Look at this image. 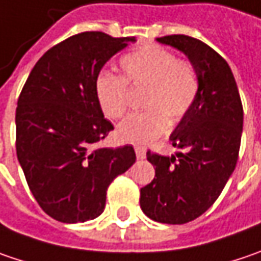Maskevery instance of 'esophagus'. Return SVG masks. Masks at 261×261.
Masks as SVG:
<instances>
[{
	"mask_svg": "<svg viewBox=\"0 0 261 261\" xmlns=\"http://www.w3.org/2000/svg\"><path fill=\"white\" fill-rule=\"evenodd\" d=\"M134 152H136V156L137 160H143L146 156V149L143 146L140 145H134Z\"/></svg>",
	"mask_w": 261,
	"mask_h": 261,
	"instance_id": "esophagus-1",
	"label": "esophagus"
}]
</instances>
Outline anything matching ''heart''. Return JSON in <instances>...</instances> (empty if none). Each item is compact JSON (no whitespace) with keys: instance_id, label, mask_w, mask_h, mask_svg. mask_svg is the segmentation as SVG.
Returning a JSON list of instances; mask_svg holds the SVG:
<instances>
[{"instance_id":"b5f03b06","label":"heart","mask_w":261,"mask_h":261,"mask_svg":"<svg viewBox=\"0 0 261 261\" xmlns=\"http://www.w3.org/2000/svg\"><path fill=\"white\" fill-rule=\"evenodd\" d=\"M122 75L101 72L94 93L103 115L121 119L128 112L130 88L146 87L143 108L147 111L127 118L116 130L121 140L149 143L192 111L199 96L201 81L191 60L177 59L173 51L156 44H145L121 56Z\"/></svg>"}]
</instances>
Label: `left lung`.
<instances>
[{
    "label": "left lung",
    "mask_w": 261,
    "mask_h": 261,
    "mask_svg": "<svg viewBox=\"0 0 261 261\" xmlns=\"http://www.w3.org/2000/svg\"><path fill=\"white\" fill-rule=\"evenodd\" d=\"M158 41L189 57L201 90L192 111L170 137L171 145L183 152L162 156L147 150L155 178L140 189V207L155 222L185 224L216 202L233 173L244 111L233 73L216 50L188 35H167Z\"/></svg>",
    "instance_id": "obj_1"
}]
</instances>
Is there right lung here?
Segmentation results:
<instances>
[{"mask_svg": "<svg viewBox=\"0 0 261 261\" xmlns=\"http://www.w3.org/2000/svg\"><path fill=\"white\" fill-rule=\"evenodd\" d=\"M133 41L103 32L72 35L44 53L22 88L16 109L17 160L39 207L57 222L99 217L109 185L136 162L130 145L94 147L114 130L96 99V78Z\"/></svg>", "mask_w": 261, "mask_h": 261, "instance_id": "1", "label": "right lung"}]
</instances>
